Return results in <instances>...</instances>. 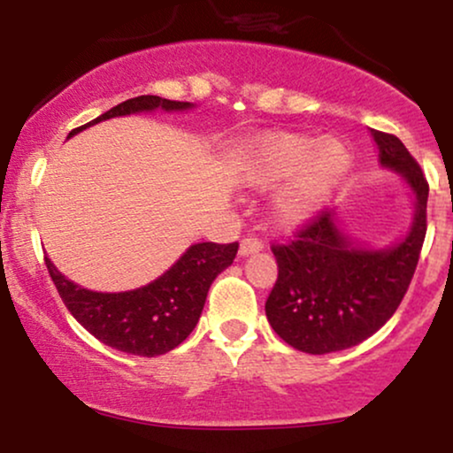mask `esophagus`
<instances>
[{"label":"esophagus","mask_w":453,"mask_h":453,"mask_svg":"<svg viewBox=\"0 0 453 453\" xmlns=\"http://www.w3.org/2000/svg\"><path fill=\"white\" fill-rule=\"evenodd\" d=\"M264 244L257 241V238H244V241H241V247H238V256L241 257H247L251 256V253H257L262 251Z\"/></svg>","instance_id":"34e87169"}]
</instances>
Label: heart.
I'll list each match as a JSON object with an SVG mask.
<instances>
[{
    "instance_id": "1",
    "label": "heart",
    "mask_w": 453,
    "mask_h": 453,
    "mask_svg": "<svg viewBox=\"0 0 453 453\" xmlns=\"http://www.w3.org/2000/svg\"><path fill=\"white\" fill-rule=\"evenodd\" d=\"M351 168L353 153L345 140L280 132L259 138L247 150L241 179L259 191L277 187L270 200V219L279 230L294 232L324 211Z\"/></svg>"
}]
</instances>
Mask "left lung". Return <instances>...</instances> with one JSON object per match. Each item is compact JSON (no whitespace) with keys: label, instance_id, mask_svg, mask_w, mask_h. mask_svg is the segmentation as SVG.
<instances>
[{"label":"left lung","instance_id":"obj_1","mask_svg":"<svg viewBox=\"0 0 453 453\" xmlns=\"http://www.w3.org/2000/svg\"><path fill=\"white\" fill-rule=\"evenodd\" d=\"M379 164L398 174L413 197L407 232L388 247L356 241L339 212L324 211L294 242L273 247L279 279L266 300L273 330L294 349L324 356L372 336L407 294L426 236L428 183L392 134L372 129Z\"/></svg>","mask_w":453,"mask_h":453}]
</instances>
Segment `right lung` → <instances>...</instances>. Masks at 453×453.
Returning <instances> with one entry per match:
<instances>
[{
  "mask_svg": "<svg viewBox=\"0 0 453 453\" xmlns=\"http://www.w3.org/2000/svg\"><path fill=\"white\" fill-rule=\"evenodd\" d=\"M191 108H196L191 102H173L159 96L132 97L70 132L67 138L106 119L155 111L187 112ZM236 251L238 242L191 244L161 277L127 292H93L82 288L61 274L49 256L46 268L67 311L89 334L112 349L155 357L173 351L194 332L212 280L230 266Z\"/></svg>",
  "mask_w": 453,
  "mask_h": 453,
  "instance_id": "obj_1",
  "label": "right lung"
}]
</instances>
